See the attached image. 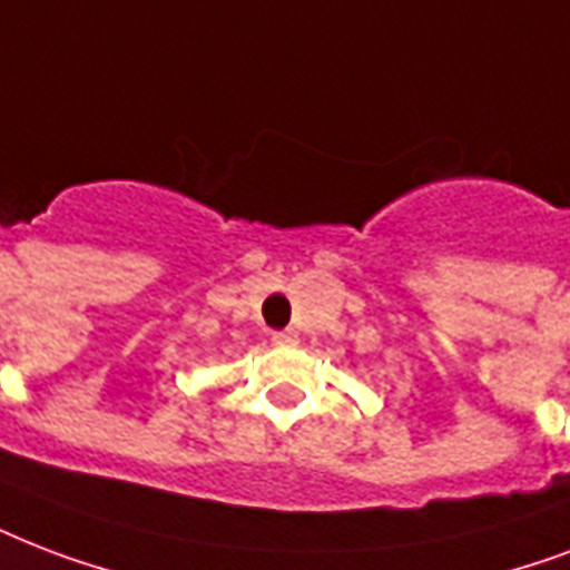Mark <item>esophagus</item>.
Here are the masks:
<instances>
[{
  "mask_svg": "<svg viewBox=\"0 0 570 570\" xmlns=\"http://www.w3.org/2000/svg\"><path fill=\"white\" fill-rule=\"evenodd\" d=\"M272 341H275L277 346H293V343H298V334H295L293 328H286V332L272 334Z\"/></svg>",
  "mask_w": 570,
  "mask_h": 570,
  "instance_id": "1",
  "label": "esophagus"
}]
</instances>
